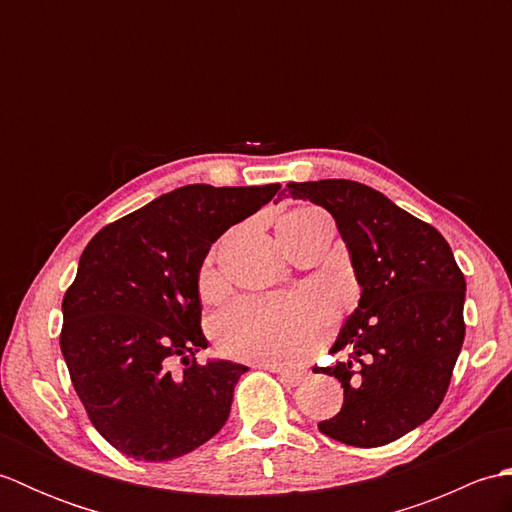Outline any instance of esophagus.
Segmentation results:
<instances>
[{
    "mask_svg": "<svg viewBox=\"0 0 512 512\" xmlns=\"http://www.w3.org/2000/svg\"><path fill=\"white\" fill-rule=\"evenodd\" d=\"M259 367H264V369H270V372H277L279 374V378L284 380L286 385H299L301 380H303V369H288V367H281V365H273V363H262Z\"/></svg>",
    "mask_w": 512,
    "mask_h": 512,
    "instance_id": "esophagus-1",
    "label": "esophagus"
}]
</instances>
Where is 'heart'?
I'll use <instances>...</instances> for the list:
<instances>
[{
  "label": "heart",
  "instance_id": "heart-1",
  "mask_svg": "<svg viewBox=\"0 0 512 512\" xmlns=\"http://www.w3.org/2000/svg\"><path fill=\"white\" fill-rule=\"evenodd\" d=\"M328 222L319 209L301 206L281 217L290 231H308ZM215 288L213 270L202 273V290ZM332 328V312L317 297L279 295L244 297L231 303L215 321L222 352L253 363L292 365L306 358Z\"/></svg>",
  "mask_w": 512,
  "mask_h": 512
}]
</instances>
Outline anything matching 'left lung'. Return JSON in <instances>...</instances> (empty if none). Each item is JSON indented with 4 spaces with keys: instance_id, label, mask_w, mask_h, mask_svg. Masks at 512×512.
Listing matches in <instances>:
<instances>
[{
    "instance_id": "1",
    "label": "left lung",
    "mask_w": 512,
    "mask_h": 512,
    "mask_svg": "<svg viewBox=\"0 0 512 512\" xmlns=\"http://www.w3.org/2000/svg\"><path fill=\"white\" fill-rule=\"evenodd\" d=\"M286 191L330 211L361 286L332 345L347 347L350 361L323 367L339 378L343 407L319 431L350 447H383L429 420L447 394L464 343V275L436 228L372 187L319 180Z\"/></svg>"
}]
</instances>
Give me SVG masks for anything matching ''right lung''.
Returning <instances> with one entry per match:
<instances>
[{"instance_id": "1", "label": "right lung", "mask_w": 512, "mask_h": 512, "mask_svg": "<svg viewBox=\"0 0 512 512\" xmlns=\"http://www.w3.org/2000/svg\"><path fill=\"white\" fill-rule=\"evenodd\" d=\"M279 184H187L107 224L63 297L61 352L96 431L134 460L167 462L211 440L246 365L195 363L200 268L211 244L275 198ZM176 357L182 373L170 372Z\"/></svg>"}]
</instances>
